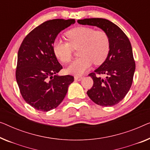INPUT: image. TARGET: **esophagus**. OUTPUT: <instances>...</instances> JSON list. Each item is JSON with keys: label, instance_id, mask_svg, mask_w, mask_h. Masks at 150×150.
Segmentation results:
<instances>
[{"label": "esophagus", "instance_id": "1", "mask_svg": "<svg viewBox=\"0 0 150 150\" xmlns=\"http://www.w3.org/2000/svg\"><path fill=\"white\" fill-rule=\"evenodd\" d=\"M83 76H76L74 77V80L76 81H80V80L83 79Z\"/></svg>", "mask_w": 150, "mask_h": 150}]
</instances>
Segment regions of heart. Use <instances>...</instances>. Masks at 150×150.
I'll return each instance as SVG.
<instances>
[{"label":"heart","instance_id":"b5f03b06","mask_svg":"<svg viewBox=\"0 0 150 150\" xmlns=\"http://www.w3.org/2000/svg\"><path fill=\"white\" fill-rule=\"evenodd\" d=\"M68 42L55 39L53 51L56 57L64 64L71 59L74 50L77 49L80 56L67 68L69 74L80 76L90 68L91 64L100 65L108 57L110 49L109 36L103 30L80 26L68 30L66 33Z\"/></svg>","mask_w":150,"mask_h":150}]
</instances>
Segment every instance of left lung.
<instances>
[{"label": "left lung", "mask_w": 150, "mask_h": 150, "mask_svg": "<svg viewBox=\"0 0 150 150\" xmlns=\"http://www.w3.org/2000/svg\"><path fill=\"white\" fill-rule=\"evenodd\" d=\"M78 23L98 27L109 36V54L105 62L88 74L93 80V85L87 95L97 105L103 107L116 105L129 92L135 70L129 39L118 25L108 19L88 18L79 19ZM97 74H105L106 77L103 79Z\"/></svg>", "instance_id": "obj_1"}]
</instances>
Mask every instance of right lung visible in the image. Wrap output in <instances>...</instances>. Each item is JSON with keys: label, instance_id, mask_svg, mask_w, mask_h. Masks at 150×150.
Returning <instances> with one entry per match:
<instances>
[{"label": "right lung", "instance_id": "obj_1", "mask_svg": "<svg viewBox=\"0 0 150 150\" xmlns=\"http://www.w3.org/2000/svg\"><path fill=\"white\" fill-rule=\"evenodd\" d=\"M75 19H55L42 23L23 39L17 54L16 80L23 99L34 109L48 112L62 103L74 82L72 76H57L63 68L53 51L58 34Z\"/></svg>", "mask_w": 150, "mask_h": 150}]
</instances>
